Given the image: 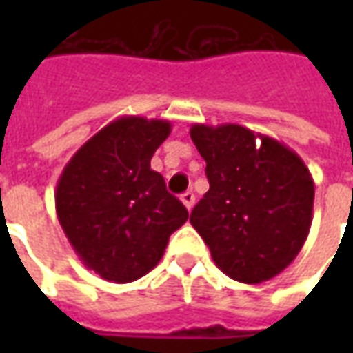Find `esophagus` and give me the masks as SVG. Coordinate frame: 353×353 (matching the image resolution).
I'll use <instances>...</instances> for the list:
<instances>
[{
	"instance_id": "esophagus-1",
	"label": "esophagus",
	"mask_w": 353,
	"mask_h": 353,
	"mask_svg": "<svg viewBox=\"0 0 353 353\" xmlns=\"http://www.w3.org/2000/svg\"><path fill=\"white\" fill-rule=\"evenodd\" d=\"M181 202H183L185 208H187V210L191 212L192 206H194V194H192L191 191L183 192V194H181Z\"/></svg>"
}]
</instances>
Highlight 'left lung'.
Returning <instances> with one entry per match:
<instances>
[{
	"instance_id": "obj_1",
	"label": "left lung",
	"mask_w": 353,
	"mask_h": 353,
	"mask_svg": "<svg viewBox=\"0 0 353 353\" xmlns=\"http://www.w3.org/2000/svg\"><path fill=\"white\" fill-rule=\"evenodd\" d=\"M210 191L191 225L229 278L261 283L285 270L308 238L314 179L299 154L240 124H192Z\"/></svg>"
}]
</instances>
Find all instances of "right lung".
<instances>
[{
	"instance_id": "add662e5",
	"label": "right lung",
	"mask_w": 353,
	"mask_h": 353,
	"mask_svg": "<svg viewBox=\"0 0 353 353\" xmlns=\"http://www.w3.org/2000/svg\"><path fill=\"white\" fill-rule=\"evenodd\" d=\"M172 132L164 119L123 115L65 164L54 191L58 221L88 270L115 283L159 265L170 234L189 217L151 159Z\"/></svg>"
}]
</instances>
